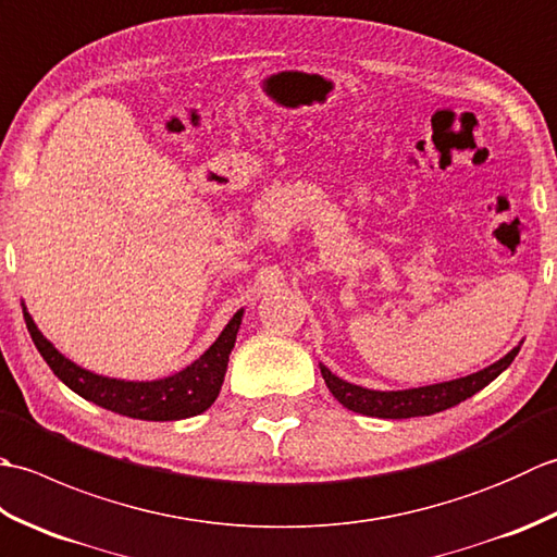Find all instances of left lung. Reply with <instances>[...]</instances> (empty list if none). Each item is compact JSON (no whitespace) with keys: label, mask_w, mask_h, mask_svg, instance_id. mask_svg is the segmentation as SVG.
<instances>
[{"label":"left lung","mask_w":557,"mask_h":557,"mask_svg":"<svg viewBox=\"0 0 557 557\" xmlns=\"http://www.w3.org/2000/svg\"><path fill=\"white\" fill-rule=\"evenodd\" d=\"M522 349V342L507 351L500 361H495L486 369H481L465 377H455V381L423 385V387H409V389H371L354 385L349 381H342L327 366L321 363L323 381L330 393L339 401L342 407H347L363 417L375 419H411V417H431V413L445 411L449 407L459 405V401L476 395L479 389L493 383L507 366L515 361V357Z\"/></svg>","instance_id":"left-lung-1"}]
</instances>
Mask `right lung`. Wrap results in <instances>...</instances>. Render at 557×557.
<instances>
[{"mask_svg": "<svg viewBox=\"0 0 557 557\" xmlns=\"http://www.w3.org/2000/svg\"><path fill=\"white\" fill-rule=\"evenodd\" d=\"M21 309L23 321H26V327L33 337V345L38 347L40 357L54 371L59 381L74 389L83 399L92 401V405L140 421H180L203 413L220 395L224 373H227L230 354L234 349L236 333H239L244 318V309L236 311L230 318V323L224 325L220 337L194 363H188L186 369L168 377H158V381H124V377L92 373L66 359L40 333L23 301Z\"/></svg>", "mask_w": 557, "mask_h": 557, "instance_id": "add662e5", "label": "right lung"}]
</instances>
